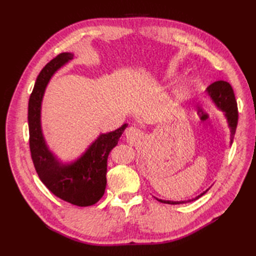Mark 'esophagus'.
Here are the masks:
<instances>
[{"label":"esophagus","mask_w":256,"mask_h":256,"mask_svg":"<svg viewBox=\"0 0 256 256\" xmlns=\"http://www.w3.org/2000/svg\"><path fill=\"white\" fill-rule=\"evenodd\" d=\"M125 135H126V140L130 144H135L138 140L143 138V132L136 126H130L126 131H125Z\"/></svg>","instance_id":"esophagus-1"}]
</instances>
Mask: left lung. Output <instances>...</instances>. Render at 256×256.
Segmentation results:
<instances>
[{
    "instance_id": "1",
    "label": "left lung",
    "mask_w": 256,
    "mask_h": 256,
    "mask_svg": "<svg viewBox=\"0 0 256 256\" xmlns=\"http://www.w3.org/2000/svg\"><path fill=\"white\" fill-rule=\"evenodd\" d=\"M206 91L210 96V98L216 103V106H218L220 110H222L226 114V118L228 120V124H229V128L231 130V143L233 142V138H234L236 125H238V106H236V100L234 92H233L232 86L229 82L224 80L216 81V82L211 84ZM208 189L200 194L197 197L192 199V200H184V201H168V200H160L157 199L162 204H186L190 202V201L197 200L200 198L201 196H204Z\"/></svg>"
}]
</instances>
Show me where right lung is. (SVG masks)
Here are the masks:
<instances>
[{
	"mask_svg": "<svg viewBox=\"0 0 256 256\" xmlns=\"http://www.w3.org/2000/svg\"><path fill=\"white\" fill-rule=\"evenodd\" d=\"M72 58V52L59 54L38 74L28 102L30 148L38 177L54 194L72 204L88 206L96 204L104 194L108 156L116 146L128 124L113 132L101 134L72 164L64 165L57 160L42 136V100L52 74Z\"/></svg>",
	"mask_w": 256,
	"mask_h": 256,
	"instance_id": "1",
	"label": "right lung"
}]
</instances>
